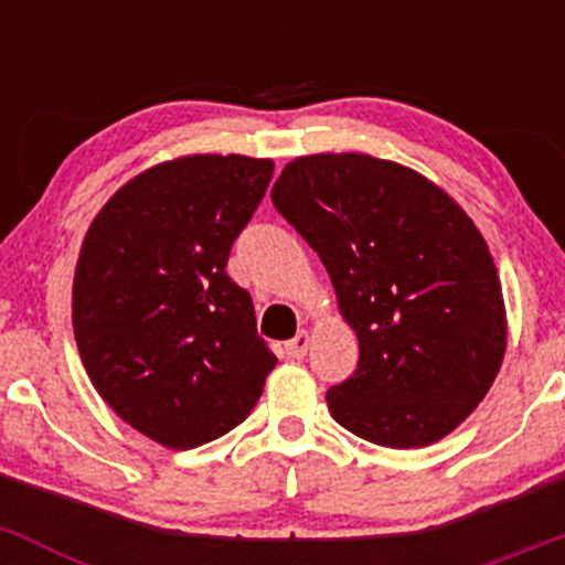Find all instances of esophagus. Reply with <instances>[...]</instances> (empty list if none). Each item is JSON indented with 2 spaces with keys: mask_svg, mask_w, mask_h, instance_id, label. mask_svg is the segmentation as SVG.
Returning <instances> with one entry per match:
<instances>
[{
  "mask_svg": "<svg viewBox=\"0 0 565 565\" xmlns=\"http://www.w3.org/2000/svg\"><path fill=\"white\" fill-rule=\"evenodd\" d=\"M308 348H310V334L305 332H297L295 337H291V340L287 342V345H284V350H287V355L289 359H302L305 353H308Z\"/></svg>",
  "mask_w": 565,
  "mask_h": 565,
  "instance_id": "obj_1",
  "label": "esophagus"
}]
</instances>
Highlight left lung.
I'll list each match as a JSON object with an SVG mask.
<instances>
[{"mask_svg":"<svg viewBox=\"0 0 565 565\" xmlns=\"http://www.w3.org/2000/svg\"><path fill=\"white\" fill-rule=\"evenodd\" d=\"M270 199L319 252L359 337V369L327 391L337 423L419 449L470 417L502 366L508 321L489 246L462 206L366 153L289 161Z\"/></svg>","mask_w":565,"mask_h":565,"instance_id":"1","label":"left lung"}]
</instances>
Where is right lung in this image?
<instances>
[{
    "label": "right lung",
    "instance_id": "right-lung-1",
    "mask_svg": "<svg viewBox=\"0 0 565 565\" xmlns=\"http://www.w3.org/2000/svg\"><path fill=\"white\" fill-rule=\"evenodd\" d=\"M274 161L199 153L151 167L108 199L74 276V337L100 398L170 449L242 425L276 355L249 291L225 274Z\"/></svg>",
    "mask_w": 565,
    "mask_h": 565
}]
</instances>
